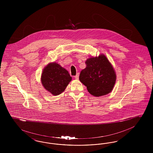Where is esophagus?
Returning <instances> with one entry per match:
<instances>
[{"label": "esophagus", "instance_id": "esophagus-1", "mask_svg": "<svg viewBox=\"0 0 153 153\" xmlns=\"http://www.w3.org/2000/svg\"><path fill=\"white\" fill-rule=\"evenodd\" d=\"M75 79H76V80H78L79 79V73H77L76 76H75Z\"/></svg>", "mask_w": 153, "mask_h": 153}]
</instances>
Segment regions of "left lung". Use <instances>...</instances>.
I'll list each match as a JSON object with an SVG mask.
<instances>
[{
	"mask_svg": "<svg viewBox=\"0 0 153 153\" xmlns=\"http://www.w3.org/2000/svg\"><path fill=\"white\" fill-rule=\"evenodd\" d=\"M85 64L87 66L81 71L79 80L89 94L96 97L109 94L115 84L117 74L108 59L100 54L88 58Z\"/></svg>",
	"mask_w": 153,
	"mask_h": 153,
	"instance_id": "8db88e82",
	"label": "left lung"
}]
</instances>
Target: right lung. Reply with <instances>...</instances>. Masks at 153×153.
<instances>
[{"label":"right lung","mask_w":153,"mask_h":153,"mask_svg":"<svg viewBox=\"0 0 153 153\" xmlns=\"http://www.w3.org/2000/svg\"><path fill=\"white\" fill-rule=\"evenodd\" d=\"M71 80L68 71L55 62L49 63L44 68L41 77L44 88L54 96L62 93Z\"/></svg>","instance_id":"add662e5"}]
</instances>
